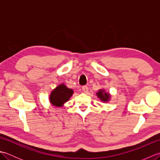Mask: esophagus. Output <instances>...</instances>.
Segmentation results:
<instances>
[{
	"mask_svg": "<svg viewBox=\"0 0 160 160\" xmlns=\"http://www.w3.org/2000/svg\"><path fill=\"white\" fill-rule=\"evenodd\" d=\"M82 91H84V92H87L88 90H89V89H88V87L87 85H84L82 87Z\"/></svg>",
	"mask_w": 160,
	"mask_h": 160,
	"instance_id": "1",
	"label": "esophagus"
}]
</instances>
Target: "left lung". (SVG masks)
<instances>
[{"label": "left lung", "mask_w": 160, "mask_h": 160, "mask_svg": "<svg viewBox=\"0 0 160 160\" xmlns=\"http://www.w3.org/2000/svg\"><path fill=\"white\" fill-rule=\"evenodd\" d=\"M97 96L99 97L100 99H101L104 102H107L108 100V98H109V94L107 93H103L102 90H101L99 92H98Z\"/></svg>", "instance_id": "left-lung-1"}]
</instances>
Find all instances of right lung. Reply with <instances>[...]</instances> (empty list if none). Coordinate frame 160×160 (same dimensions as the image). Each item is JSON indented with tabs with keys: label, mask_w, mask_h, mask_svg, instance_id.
<instances>
[{
	"label": "right lung",
	"mask_w": 160,
	"mask_h": 160,
	"mask_svg": "<svg viewBox=\"0 0 160 160\" xmlns=\"http://www.w3.org/2000/svg\"><path fill=\"white\" fill-rule=\"evenodd\" d=\"M73 94V90L60 84L54 89L50 96V102L52 104L56 107H61L62 105L69 100Z\"/></svg>",
	"instance_id": "obj_1"
}]
</instances>
